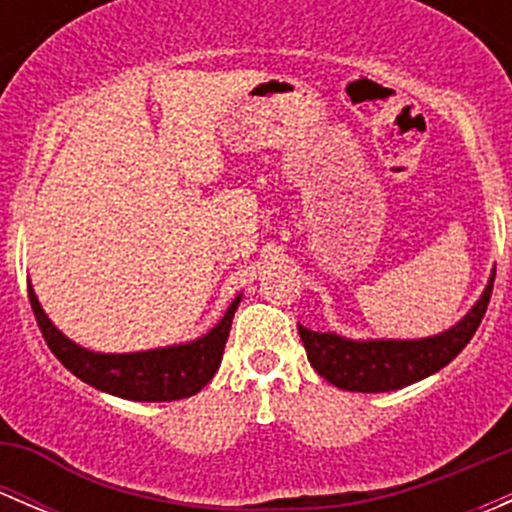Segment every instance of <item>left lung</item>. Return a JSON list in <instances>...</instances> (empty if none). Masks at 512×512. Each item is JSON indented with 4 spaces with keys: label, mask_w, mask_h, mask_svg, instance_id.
<instances>
[{
    "label": "left lung",
    "mask_w": 512,
    "mask_h": 512,
    "mask_svg": "<svg viewBox=\"0 0 512 512\" xmlns=\"http://www.w3.org/2000/svg\"><path fill=\"white\" fill-rule=\"evenodd\" d=\"M495 270L478 302L453 327L423 339H349L337 332H312L299 327L309 364L319 376L344 391L381 394L416 384L451 364L476 334L488 309Z\"/></svg>",
    "instance_id": "obj_1"
}]
</instances>
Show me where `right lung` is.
Masks as SVG:
<instances>
[{
	"label": "right lung",
	"mask_w": 512,
	"mask_h": 512,
	"mask_svg": "<svg viewBox=\"0 0 512 512\" xmlns=\"http://www.w3.org/2000/svg\"><path fill=\"white\" fill-rule=\"evenodd\" d=\"M240 299L242 294H237L223 319L203 337L146 352L103 354L91 352L59 332L29 285L36 324L56 359L94 389L128 401H178L198 394L218 371Z\"/></svg>",
	"instance_id": "right-lung-1"
}]
</instances>
